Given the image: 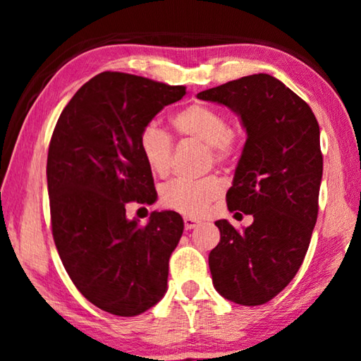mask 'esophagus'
Segmentation results:
<instances>
[{
	"mask_svg": "<svg viewBox=\"0 0 361 361\" xmlns=\"http://www.w3.org/2000/svg\"><path fill=\"white\" fill-rule=\"evenodd\" d=\"M197 226H200L199 219L189 218V216L185 218V228H186V229H194V228H197Z\"/></svg>",
	"mask_w": 361,
	"mask_h": 361,
	"instance_id": "1",
	"label": "esophagus"
}]
</instances>
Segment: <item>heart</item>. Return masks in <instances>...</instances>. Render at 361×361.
<instances>
[{
	"mask_svg": "<svg viewBox=\"0 0 361 361\" xmlns=\"http://www.w3.org/2000/svg\"><path fill=\"white\" fill-rule=\"evenodd\" d=\"M172 124L181 137L199 140L209 146L215 162L221 164L231 157L234 140L228 118L218 108L200 102L191 103L173 116ZM138 146L143 161L152 173L159 176L169 173L172 162V140L154 122L146 124L140 132ZM221 191L223 186L219 180L215 176H207L197 181H169L161 188L159 197L161 204L170 210L188 216H197L207 210Z\"/></svg>",
	"mask_w": 361,
	"mask_h": 361,
	"instance_id": "b5f03b06",
	"label": "heart"
}]
</instances>
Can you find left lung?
Segmentation results:
<instances>
[{"instance_id": "1", "label": "left lung", "mask_w": 361, "mask_h": 361, "mask_svg": "<svg viewBox=\"0 0 361 361\" xmlns=\"http://www.w3.org/2000/svg\"><path fill=\"white\" fill-rule=\"evenodd\" d=\"M228 106L247 132L228 209L253 216L237 231L228 219L209 255L215 290L240 305L271 301L301 267L319 215L323 173L320 127L312 109L266 73L197 94Z\"/></svg>"}]
</instances>
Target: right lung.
Returning <instances> with one entry per match:
<instances>
[{"instance_id":"obj_1","label":"right lung","mask_w":361,"mask_h":361,"mask_svg":"<svg viewBox=\"0 0 361 361\" xmlns=\"http://www.w3.org/2000/svg\"><path fill=\"white\" fill-rule=\"evenodd\" d=\"M185 94V85L100 73L73 95L52 133L46 173L54 242L81 295L113 315L143 314L167 291L183 218L152 212L142 226L126 216V205L156 200L138 137Z\"/></svg>"}]
</instances>
